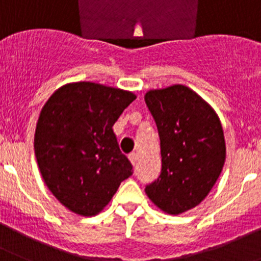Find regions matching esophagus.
<instances>
[{"label": "esophagus", "instance_id": "1", "mask_svg": "<svg viewBox=\"0 0 261 261\" xmlns=\"http://www.w3.org/2000/svg\"><path fill=\"white\" fill-rule=\"evenodd\" d=\"M128 158H130L131 164H133L134 166H135V165H136V162H138V160H139V155H138V153H136V152H133V153H130V154H128Z\"/></svg>", "mask_w": 261, "mask_h": 261}]
</instances>
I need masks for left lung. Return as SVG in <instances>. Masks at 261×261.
<instances>
[{
	"instance_id": "1",
	"label": "left lung",
	"mask_w": 261,
	"mask_h": 261,
	"mask_svg": "<svg viewBox=\"0 0 261 261\" xmlns=\"http://www.w3.org/2000/svg\"><path fill=\"white\" fill-rule=\"evenodd\" d=\"M145 103L157 125L162 169L145 193L162 211L177 215L201 203L225 161L220 119L201 96L182 85L150 90Z\"/></svg>"
}]
</instances>
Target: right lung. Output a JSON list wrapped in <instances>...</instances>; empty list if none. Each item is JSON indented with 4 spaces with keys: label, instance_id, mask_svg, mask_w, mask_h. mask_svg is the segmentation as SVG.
<instances>
[{
    "label": "right lung",
    "instance_id": "right-lung-1",
    "mask_svg": "<svg viewBox=\"0 0 261 261\" xmlns=\"http://www.w3.org/2000/svg\"><path fill=\"white\" fill-rule=\"evenodd\" d=\"M135 99L133 92L75 82L43 106L35 135L37 164L51 193L73 213H100L133 175L112 127Z\"/></svg>",
    "mask_w": 261,
    "mask_h": 261
}]
</instances>
